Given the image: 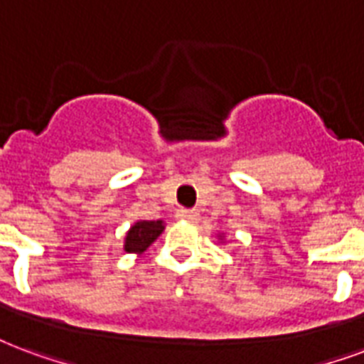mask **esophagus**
I'll return each instance as SVG.
<instances>
[{
    "instance_id": "1",
    "label": "esophagus",
    "mask_w": 364,
    "mask_h": 364,
    "mask_svg": "<svg viewBox=\"0 0 364 364\" xmlns=\"http://www.w3.org/2000/svg\"><path fill=\"white\" fill-rule=\"evenodd\" d=\"M177 218L181 220V222H189V223H195L198 222V212H195V210H179L177 212Z\"/></svg>"
}]
</instances>
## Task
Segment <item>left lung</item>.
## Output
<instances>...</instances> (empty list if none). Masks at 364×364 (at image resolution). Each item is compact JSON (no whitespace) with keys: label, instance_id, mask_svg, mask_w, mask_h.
<instances>
[{"label":"left lung","instance_id":"left-lung-1","mask_svg":"<svg viewBox=\"0 0 364 364\" xmlns=\"http://www.w3.org/2000/svg\"><path fill=\"white\" fill-rule=\"evenodd\" d=\"M218 241H220V243H225V233H218Z\"/></svg>","mask_w":364,"mask_h":364}]
</instances>
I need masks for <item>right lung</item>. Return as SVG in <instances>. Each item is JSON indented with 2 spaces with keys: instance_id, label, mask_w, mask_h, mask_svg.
Listing matches in <instances>:
<instances>
[{
  "instance_id": "right-lung-1",
  "label": "right lung",
  "mask_w": 364,
  "mask_h": 364,
  "mask_svg": "<svg viewBox=\"0 0 364 364\" xmlns=\"http://www.w3.org/2000/svg\"><path fill=\"white\" fill-rule=\"evenodd\" d=\"M166 230L164 220H139L134 222L123 239V250L129 255H142L144 250L154 243L156 239L161 235V231Z\"/></svg>"
}]
</instances>
